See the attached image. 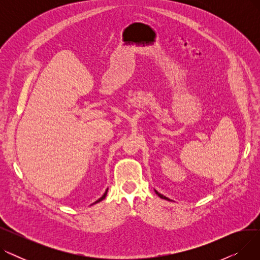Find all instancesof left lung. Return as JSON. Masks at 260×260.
Masks as SVG:
<instances>
[{
  "mask_svg": "<svg viewBox=\"0 0 260 260\" xmlns=\"http://www.w3.org/2000/svg\"><path fill=\"white\" fill-rule=\"evenodd\" d=\"M155 192H156V194H157V195H158V196H159V197H160V198H162V199H166V200H169V201H170V199H169V198H168V197H166V196H163V195H161V194H159V193H158V192H157V190H155Z\"/></svg>",
  "mask_w": 260,
  "mask_h": 260,
  "instance_id": "left-lung-1",
  "label": "left lung"
}]
</instances>
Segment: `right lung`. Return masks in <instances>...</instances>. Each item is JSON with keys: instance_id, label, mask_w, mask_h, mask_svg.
I'll use <instances>...</instances> for the list:
<instances>
[{"instance_id": "right-lung-1", "label": "right lung", "mask_w": 260, "mask_h": 260, "mask_svg": "<svg viewBox=\"0 0 260 260\" xmlns=\"http://www.w3.org/2000/svg\"><path fill=\"white\" fill-rule=\"evenodd\" d=\"M106 194H107V189H106V190H105V193H104V194H103V195H102V197H100V198H99V199H98V200H97V201H95V202H93V203H92V204H94V203H97V202H100V201H101V200H103V199H104V198H105V196H106Z\"/></svg>"}]
</instances>
